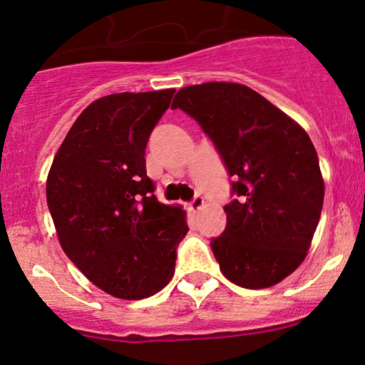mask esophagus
<instances>
[{"label": "esophagus", "instance_id": "obj_1", "mask_svg": "<svg viewBox=\"0 0 365 365\" xmlns=\"http://www.w3.org/2000/svg\"><path fill=\"white\" fill-rule=\"evenodd\" d=\"M188 207H190V210H200L202 207H204V197L202 195H195L194 199H192L190 204H188Z\"/></svg>", "mask_w": 365, "mask_h": 365}]
</instances>
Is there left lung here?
Returning a JSON list of instances; mask_svg holds the SVG:
<instances>
[{
	"mask_svg": "<svg viewBox=\"0 0 365 365\" xmlns=\"http://www.w3.org/2000/svg\"><path fill=\"white\" fill-rule=\"evenodd\" d=\"M171 108L202 127L232 177L226 227L210 241L225 277L247 289L284 280L306 258L323 209L324 183L309 135L238 83L185 86Z\"/></svg>",
	"mask_w": 365,
	"mask_h": 365,
	"instance_id": "1",
	"label": "left lung"
}]
</instances>
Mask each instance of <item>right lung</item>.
<instances>
[{
  "label": "right lung",
  "mask_w": 365,
  "mask_h": 365,
  "mask_svg": "<svg viewBox=\"0 0 365 365\" xmlns=\"http://www.w3.org/2000/svg\"><path fill=\"white\" fill-rule=\"evenodd\" d=\"M175 90L95 100L57 149L47 205L69 260L118 299H143L173 277L185 210L158 202L146 146Z\"/></svg>",
  "instance_id": "obj_1"
}]
</instances>
